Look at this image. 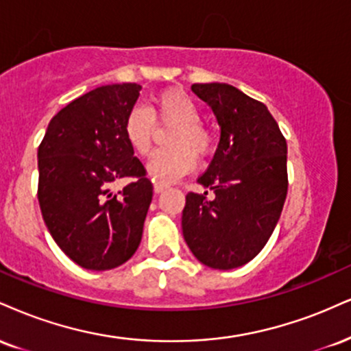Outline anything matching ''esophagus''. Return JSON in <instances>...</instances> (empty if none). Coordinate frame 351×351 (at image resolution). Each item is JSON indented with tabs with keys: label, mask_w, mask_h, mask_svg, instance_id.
<instances>
[{
	"label": "esophagus",
	"mask_w": 351,
	"mask_h": 351,
	"mask_svg": "<svg viewBox=\"0 0 351 351\" xmlns=\"http://www.w3.org/2000/svg\"><path fill=\"white\" fill-rule=\"evenodd\" d=\"M167 188H168L167 184L160 183V181H155V183H154V189H155V193H163L165 189H167Z\"/></svg>",
	"instance_id": "esophagus-1"
}]
</instances>
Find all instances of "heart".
<instances>
[{
    "label": "heart",
    "instance_id": "obj_1",
    "mask_svg": "<svg viewBox=\"0 0 351 351\" xmlns=\"http://www.w3.org/2000/svg\"><path fill=\"white\" fill-rule=\"evenodd\" d=\"M154 115L160 122L176 124L170 135L171 149L158 150L147 163V173L162 183H171L194 167V154L206 155L210 149V134L201 124V111L186 93L165 91L155 98L150 111L143 106L130 109L124 121L125 141L138 155H147L154 137Z\"/></svg>",
    "mask_w": 351,
    "mask_h": 351
}]
</instances>
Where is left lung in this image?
Segmentation results:
<instances>
[{"instance_id": "obj_1", "label": "left lung", "mask_w": 351, "mask_h": 351, "mask_svg": "<svg viewBox=\"0 0 351 351\" xmlns=\"http://www.w3.org/2000/svg\"><path fill=\"white\" fill-rule=\"evenodd\" d=\"M191 90L221 129L216 154L197 183L216 197L188 193L181 227L206 267L232 269L255 258L271 237L288 194V145L268 108L227 83Z\"/></svg>"}]
</instances>
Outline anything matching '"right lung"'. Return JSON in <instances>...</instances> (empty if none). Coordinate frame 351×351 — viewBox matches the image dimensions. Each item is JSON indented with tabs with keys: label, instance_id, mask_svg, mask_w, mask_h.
Segmentation results:
<instances>
[{
	"label": "right lung",
	"instance_id": "add662e5",
	"mask_svg": "<svg viewBox=\"0 0 351 351\" xmlns=\"http://www.w3.org/2000/svg\"><path fill=\"white\" fill-rule=\"evenodd\" d=\"M141 90L137 83L106 84L71 101L49 122L37 152L45 226L69 258L93 271L134 255L154 196L124 135ZM125 176L133 183L112 192L113 181Z\"/></svg>",
	"mask_w": 351,
	"mask_h": 351
}]
</instances>
